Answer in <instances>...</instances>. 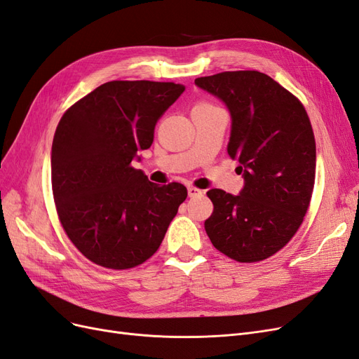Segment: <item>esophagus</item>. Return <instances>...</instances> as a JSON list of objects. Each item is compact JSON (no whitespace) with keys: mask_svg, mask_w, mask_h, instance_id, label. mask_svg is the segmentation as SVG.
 Segmentation results:
<instances>
[{"mask_svg":"<svg viewBox=\"0 0 359 359\" xmlns=\"http://www.w3.org/2000/svg\"><path fill=\"white\" fill-rule=\"evenodd\" d=\"M187 191H189V198H196V196H201V194L203 193L202 190H199L196 187H189Z\"/></svg>","mask_w":359,"mask_h":359,"instance_id":"34e87169","label":"esophagus"}]
</instances>
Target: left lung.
<instances>
[{
	"instance_id": "obj_1",
	"label": "left lung",
	"mask_w": 359,
	"mask_h": 359,
	"mask_svg": "<svg viewBox=\"0 0 359 359\" xmlns=\"http://www.w3.org/2000/svg\"><path fill=\"white\" fill-rule=\"evenodd\" d=\"M231 115L227 154L238 160L240 194L211 189L205 222L212 245L238 262H259L283 248L307 212L316 144L306 109L268 74L223 72L194 81Z\"/></svg>"
}]
</instances>
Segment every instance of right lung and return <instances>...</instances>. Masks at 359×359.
Listing matches in <instances>:
<instances>
[{
    "label": "right lung",
    "mask_w": 359,
    "mask_h": 359,
    "mask_svg": "<svg viewBox=\"0 0 359 359\" xmlns=\"http://www.w3.org/2000/svg\"><path fill=\"white\" fill-rule=\"evenodd\" d=\"M184 90L173 82L112 81L62 115L50 153L53 199L64 231L91 262L111 269L144 264L186 201L182 184L157 186L132 166Z\"/></svg>",
    "instance_id": "add662e5"
}]
</instances>
